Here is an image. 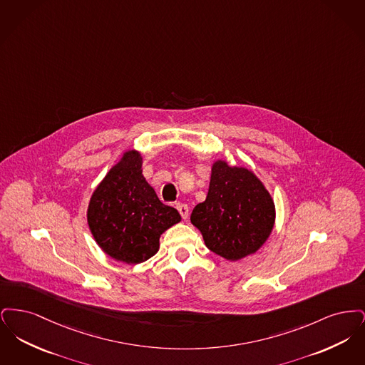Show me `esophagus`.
Masks as SVG:
<instances>
[{
  "mask_svg": "<svg viewBox=\"0 0 365 365\" xmlns=\"http://www.w3.org/2000/svg\"><path fill=\"white\" fill-rule=\"evenodd\" d=\"M176 209H178V212L180 213V216H182L183 220H186V219L189 217V207H187V205H185V204H176Z\"/></svg>",
  "mask_w": 365,
  "mask_h": 365,
  "instance_id": "34e87169",
  "label": "esophagus"
}]
</instances>
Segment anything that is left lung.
<instances>
[{
  "label": "left lung",
  "mask_w": 365,
  "mask_h": 365,
  "mask_svg": "<svg viewBox=\"0 0 365 365\" xmlns=\"http://www.w3.org/2000/svg\"><path fill=\"white\" fill-rule=\"evenodd\" d=\"M190 220L209 250L227 260H240L259 250L269 237L275 205L253 173L216 161L207 200L192 209Z\"/></svg>",
  "instance_id": "8db88e82"
}]
</instances>
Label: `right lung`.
<instances>
[{
  "instance_id": "add662e5",
  "label": "right lung",
  "mask_w": 365,
  "mask_h": 365,
  "mask_svg": "<svg viewBox=\"0 0 365 365\" xmlns=\"http://www.w3.org/2000/svg\"><path fill=\"white\" fill-rule=\"evenodd\" d=\"M87 222L106 255L127 264L155 256L160 235L180 222L176 209L164 205L142 175L138 152L124 153L91 195Z\"/></svg>"
}]
</instances>
